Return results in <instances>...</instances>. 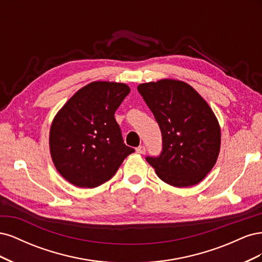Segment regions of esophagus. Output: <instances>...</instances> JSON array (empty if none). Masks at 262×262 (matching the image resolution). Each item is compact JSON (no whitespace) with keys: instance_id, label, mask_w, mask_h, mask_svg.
Returning <instances> with one entry per match:
<instances>
[{"instance_id":"34e87169","label":"esophagus","mask_w":262,"mask_h":262,"mask_svg":"<svg viewBox=\"0 0 262 262\" xmlns=\"http://www.w3.org/2000/svg\"><path fill=\"white\" fill-rule=\"evenodd\" d=\"M137 153H139V154H144L145 153V146H143V145H140L139 147H137Z\"/></svg>"}]
</instances>
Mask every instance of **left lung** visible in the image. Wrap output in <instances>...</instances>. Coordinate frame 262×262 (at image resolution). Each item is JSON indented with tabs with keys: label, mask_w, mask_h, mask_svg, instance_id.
I'll return each mask as SVG.
<instances>
[{
	"label": "left lung",
	"mask_w": 262,
	"mask_h": 262,
	"mask_svg": "<svg viewBox=\"0 0 262 262\" xmlns=\"http://www.w3.org/2000/svg\"><path fill=\"white\" fill-rule=\"evenodd\" d=\"M160 125L163 150L146 157L157 176L170 186L202 181L217 161L221 128L213 110L189 84L165 78L138 86Z\"/></svg>",
	"instance_id": "obj_1"
}]
</instances>
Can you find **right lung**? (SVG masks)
Returning a JSON list of instances; mask_svg holds the SVG:
<instances>
[{
	"label": "right lung",
	"instance_id": "add662e5",
	"mask_svg": "<svg viewBox=\"0 0 262 262\" xmlns=\"http://www.w3.org/2000/svg\"><path fill=\"white\" fill-rule=\"evenodd\" d=\"M130 93L123 83L96 81L78 90L55 115L49 146L60 175L80 188L98 187L134 148L123 143L115 113Z\"/></svg>",
	"mask_w": 262,
	"mask_h": 262
}]
</instances>
